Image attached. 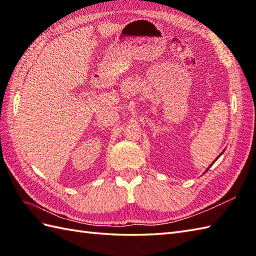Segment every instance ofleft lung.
<instances>
[{"label":"left lung","mask_w":256,"mask_h":256,"mask_svg":"<svg viewBox=\"0 0 256 256\" xmlns=\"http://www.w3.org/2000/svg\"><path fill=\"white\" fill-rule=\"evenodd\" d=\"M208 170H209V168H208Z\"/></svg>","instance_id":"obj_1"}]
</instances>
